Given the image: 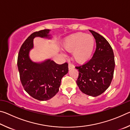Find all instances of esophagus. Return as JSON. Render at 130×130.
Segmentation results:
<instances>
[{
  "mask_svg": "<svg viewBox=\"0 0 130 130\" xmlns=\"http://www.w3.org/2000/svg\"><path fill=\"white\" fill-rule=\"evenodd\" d=\"M68 68H69V69L70 70V69H73V68H74V65H72V63H69V65H68Z\"/></svg>",
  "mask_w": 130,
  "mask_h": 130,
  "instance_id": "34e87169",
  "label": "esophagus"
}]
</instances>
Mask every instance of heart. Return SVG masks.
<instances>
[{"mask_svg": "<svg viewBox=\"0 0 130 130\" xmlns=\"http://www.w3.org/2000/svg\"><path fill=\"white\" fill-rule=\"evenodd\" d=\"M94 45L93 37L90 34L77 32L65 39L63 48L68 52H72L74 60L79 63L87 62L93 53Z\"/></svg>", "mask_w": 130, "mask_h": 130, "instance_id": "obj_1", "label": "heart"}]
</instances>
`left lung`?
<instances>
[{
  "label": "left lung",
  "mask_w": 130,
  "mask_h": 130,
  "mask_svg": "<svg viewBox=\"0 0 130 130\" xmlns=\"http://www.w3.org/2000/svg\"><path fill=\"white\" fill-rule=\"evenodd\" d=\"M96 43L92 58L78 69L77 84L83 93L93 97L102 94L111 84L115 69L113 50L106 39L98 32L89 30Z\"/></svg>",
  "instance_id": "obj_1"
}]
</instances>
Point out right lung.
Returning a JSON list of instances; mask_svg holds the SVG:
<instances>
[{"label": "right lung", "instance_id": "obj_1", "mask_svg": "<svg viewBox=\"0 0 130 130\" xmlns=\"http://www.w3.org/2000/svg\"><path fill=\"white\" fill-rule=\"evenodd\" d=\"M49 29L31 34L24 42L18 57V68L20 79L25 91L40 101L49 100L59 91L61 79L68 72V64L58 65L50 59L41 62H33L29 56L34 47L35 37L51 39Z\"/></svg>", "mask_w": 130, "mask_h": 130}]
</instances>
